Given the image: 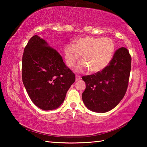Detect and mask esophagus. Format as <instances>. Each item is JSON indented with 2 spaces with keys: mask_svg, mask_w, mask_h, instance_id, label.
<instances>
[{
  "mask_svg": "<svg viewBox=\"0 0 147 147\" xmlns=\"http://www.w3.org/2000/svg\"><path fill=\"white\" fill-rule=\"evenodd\" d=\"M80 80H81V77L78 76V75H76V81H78Z\"/></svg>",
  "mask_w": 147,
  "mask_h": 147,
  "instance_id": "esophagus-1",
  "label": "esophagus"
}]
</instances>
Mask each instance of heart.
<instances>
[{
    "instance_id": "1",
    "label": "heart",
    "mask_w": 147,
    "mask_h": 147,
    "mask_svg": "<svg viewBox=\"0 0 147 147\" xmlns=\"http://www.w3.org/2000/svg\"><path fill=\"white\" fill-rule=\"evenodd\" d=\"M115 51V43L110 38L84 36L74 41L73 45H67L64 55L69 67H73L81 55L83 61L76 67L78 72L89 69L91 73H98L108 67Z\"/></svg>"
}]
</instances>
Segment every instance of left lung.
Instances as JSON below:
<instances>
[{
  "label": "left lung",
  "instance_id": "obj_1",
  "mask_svg": "<svg viewBox=\"0 0 147 147\" xmlns=\"http://www.w3.org/2000/svg\"><path fill=\"white\" fill-rule=\"evenodd\" d=\"M131 61L128 49L121 47L104 70L82 76L86 88L82 97L87 108L94 112L105 113L120 102L127 90Z\"/></svg>",
  "mask_w": 147,
  "mask_h": 147
}]
</instances>
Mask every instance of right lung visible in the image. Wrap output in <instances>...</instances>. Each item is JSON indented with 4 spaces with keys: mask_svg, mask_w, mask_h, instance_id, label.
Wrapping results in <instances>:
<instances>
[{
    "mask_svg": "<svg viewBox=\"0 0 147 147\" xmlns=\"http://www.w3.org/2000/svg\"><path fill=\"white\" fill-rule=\"evenodd\" d=\"M22 79L35 105L43 110H53L63 103L75 75L58 52L36 35L24 50Z\"/></svg>",
    "mask_w": 147,
    "mask_h": 147,
    "instance_id": "obj_1",
    "label": "right lung"
}]
</instances>
